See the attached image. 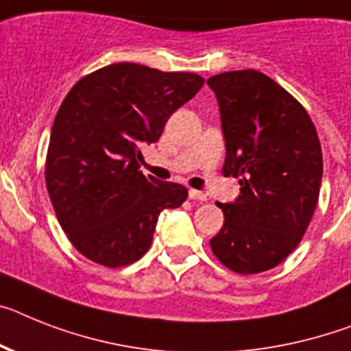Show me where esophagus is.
<instances>
[{"label":"esophagus","instance_id":"obj_1","mask_svg":"<svg viewBox=\"0 0 351 351\" xmlns=\"http://www.w3.org/2000/svg\"><path fill=\"white\" fill-rule=\"evenodd\" d=\"M189 198L191 199H198V202H207V194L202 193V191L191 189L189 191Z\"/></svg>","mask_w":351,"mask_h":351}]
</instances>
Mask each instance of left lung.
<instances>
[{"mask_svg":"<svg viewBox=\"0 0 351 351\" xmlns=\"http://www.w3.org/2000/svg\"><path fill=\"white\" fill-rule=\"evenodd\" d=\"M207 85L219 105L223 175L241 185L234 202L217 203L225 223L210 248L235 273H262L298 246L316 210L319 139L307 110L261 71H228Z\"/></svg>","mask_w":351,"mask_h":351,"instance_id":"obj_1","label":"left lung"}]
</instances>
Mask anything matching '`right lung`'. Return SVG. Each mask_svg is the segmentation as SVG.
Here are the masks:
<instances>
[{"label":"right lung","instance_id":"1","mask_svg":"<svg viewBox=\"0 0 351 351\" xmlns=\"http://www.w3.org/2000/svg\"><path fill=\"white\" fill-rule=\"evenodd\" d=\"M203 82L194 73L121 62L84 76L62 101L46 185L62 230L84 257L107 267L139 261L158 214L185 202L184 185L143 175L139 148L157 143Z\"/></svg>","mask_w":351,"mask_h":351}]
</instances>
